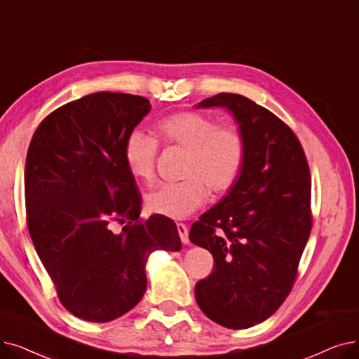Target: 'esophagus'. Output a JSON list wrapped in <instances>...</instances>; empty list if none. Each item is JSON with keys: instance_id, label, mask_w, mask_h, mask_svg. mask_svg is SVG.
I'll use <instances>...</instances> for the list:
<instances>
[{"instance_id": "1", "label": "esophagus", "mask_w": 359, "mask_h": 359, "mask_svg": "<svg viewBox=\"0 0 359 359\" xmlns=\"http://www.w3.org/2000/svg\"><path fill=\"white\" fill-rule=\"evenodd\" d=\"M177 231H179L180 241H182L184 245H188V243H189V230H188V227H186V224L177 223Z\"/></svg>"}]
</instances>
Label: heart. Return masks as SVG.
<instances>
[{
  "instance_id": "b5f03b06",
  "label": "heart",
  "mask_w": 359,
  "mask_h": 359,
  "mask_svg": "<svg viewBox=\"0 0 359 359\" xmlns=\"http://www.w3.org/2000/svg\"><path fill=\"white\" fill-rule=\"evenodd\" d=\"M157 135L167 147L188 149V155L182 170L184 180L160 183L147 195V207L154 214L175 220L189 217L204 205L208 189L223 194L242 173L246 145L235 126L218 124L202 113L182 111L163 118L157 124ZM158 149V139L154 135L142 129L130 130L123 144V158L130 176L151 182Z\"/></svg>"
}]
</instances>
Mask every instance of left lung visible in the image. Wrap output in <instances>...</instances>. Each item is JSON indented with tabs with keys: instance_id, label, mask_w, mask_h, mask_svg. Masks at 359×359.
Returning <instances> with one entry per match:
<instances>
[{
	"instance_id": "1",
	"label": "left lung",
	"mask_w": 359,
	"mask_h": 359,
	"mask_svg": "<svg viewBox=\"0 0 359 359\" xmlns=\"http://www.w3.org/2000/svg\"><path fill=\"white\" fill-rule=\"evenodd\" d=\"M201 107L235 117L246 154L229 194L191 227V242L215 262L195 298L217 324L248 329L271 317L293 287L313 227L309 167L298 137L267 108L224 92Z\"/></svg>"
}]
</instances>
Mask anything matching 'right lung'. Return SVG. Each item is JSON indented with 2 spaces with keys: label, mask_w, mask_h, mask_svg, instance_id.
Listing matches in <instances>:
<instances>
[{
  "label": "right lung",
  "mask_w": 359,
  "mask_h": 359,
  "mask_svg": "<svg viewBox=\"0 0 359 359\" xmlns=\"http://www.w3.org/2000/svg\"><path fill=\"white\" fill-rule=\"evenodd\" d=\"M149 110L144 97L90 93L46 116L27 149L29 235L60 302L86 321L126 314L147 290L151 252L182 248L168 217L139 220L142 198L123 158L124 139Z\"/></svg>",
  "instance_id": "obj_1"
}]
</instances>
